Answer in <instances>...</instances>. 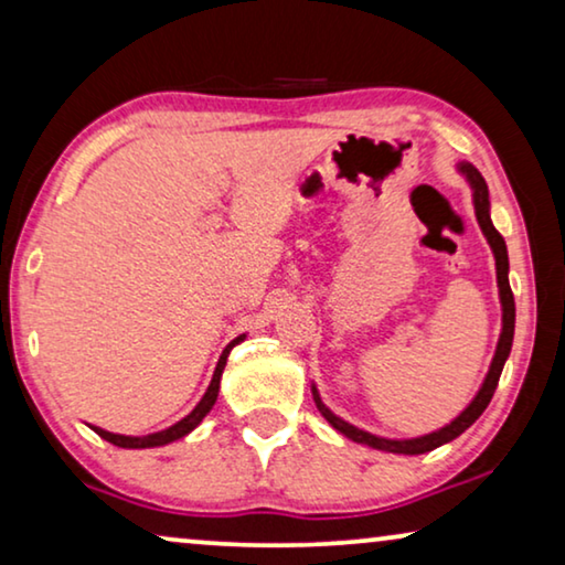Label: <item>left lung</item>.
Here are the masks:
<instances>
[{
    "label": "left lung",
    "mask_w": 565,
    "mask_h": 565,
    "mask_svg": "<svg viewBox=\"0 0 565 565\" xmlns=\"http://www.w3.org/2000/svg\"><path fill=\"white\" fill-rule=\"evenodd\" d=\"M460 173L468 179V184L473 189V206H476V220H479V225L483 230V235H487V241L491 245V250H494V258H497V284H499V299H502V335H499V343H497V353H494V361H491V369L487 373V379H483V384L479 388V394L473 396V402L468 404V407L460 412V415L452 419L450 425L440 427L438 433H430V435H423V438H412V440H388V438H376V435L359 430V427L348 425L345 419H340L338 415H332V412L324 407L320 394H317V388L312 386V394H315V404L317 409L322 412V417L328 419V423L335 427L338 433H343L345 438H351L355 443H363V445H371V448L376 450H386V452H404V456H419V452H427V450H435L440 448V445L456 440L460 433H466L468 427H471L476 419L481 417V412L489 407L491 396L497 392V384H499V376H502V369H504V361L507 355L512 351V338H514V297H512V289H510V258H507V245H504V237L497 233V227L491 225V217H489V189H487V181L479 171L473 169L471 163H460L458 166Z\"/></svg>",
    "instance_id": "obj_1"
}]
</instances>
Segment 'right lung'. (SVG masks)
Returning <instances> with one entry per match:
<instances>
[{
  "label": "right lung",
  "mask_w": 565,
  "mask_h": 565,
  "mask_svg": "<svg viewBox=\"0 0 565 565\" xmlns=\"http://www.w3.org/2000/svg\"><path fill=\"white\" fill-rule=\"evenodd\" d=\"M245 335H241V338H235L233 343H230L225 351H222V355H220V361H217V369H214V376H212V381H210V386H206V392H204V396H202V402L196 404V407L189 412V415L181 419V423H177V425H171L169 430H161V433H153V435H142V438H132V435H115V433H107V430H102V427H94V433L99 435V438H105L107 443H113V445H117V448H158V445H166V443H173V440H179V438H184V435H189L194 430L196 425L202 423V419L206 417V412L212 409V404L217 402V392H220V379H222V371H225V363H227V355H230V351H233V348L241 343Z\"/></svg>",
  "instance_id": "obj_1"
}]
</instances>
